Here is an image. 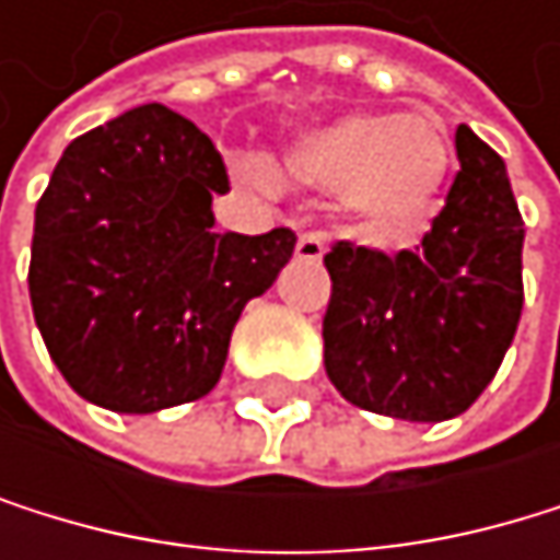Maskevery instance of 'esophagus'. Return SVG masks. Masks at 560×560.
I'll return each mask as SVG.
<instances>
[{
    "mask_svg": "<svg viewBox=\"0 0 560 560\" xmlns=\"http://www.w3.org/2000/svg\"><path fill=\"white\" fill-rule=\"evenodd\" d=\"M295 255L305 258V261H318L322 255H326V242H322V234L305 231L302 238H299V245H295Z\"/></svg>",
    "mask_w": 560,
    "mask_h": 560,
    "instance_id": "esophagus-1",
    "label": "esophagus"
}]
</instances>
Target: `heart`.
Segmentation results:
<instances>
[{
	"label": "heart",
	"instance_id": "1",
	"mask_svg": "<svg viewBox=\"0 0 560 560\" xmlns=\"http://www.w3.org/2000/svg\"><path fill=\"white\" fill-rule=\"evenodd\" d=\"M278 167L292 184L342 195L362 238L396 245L436 211L454 143L436 117L349 114L295 137Z\"/></svg>",
	"mask_w": 560,
	"mask_h": 560
}]
</instances>
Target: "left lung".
<instances>
[{
  "label": "left lung",
  "mask_w": 560,
  "mask_h": 560,
  "mask_svg": "<svg viewBox=\"0 0 560 560\" xmlns=\"http://www.w3.org/2000/svg\"><path fill=\"white\" fill-rule=\"evenodd\" d=\"M460 171L417 252L336 242L322 339L332 386L410 423L460 417L498 376L524 308V221L508 167L457 127Z\"/></svg>",
  "instance_id": "1"
}]
</instances>
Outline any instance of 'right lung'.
I'll return each instance as SVG.
<instances>
[{
  "label": "right lung",
  "instance_id": "obj_1",
  "mask_svg": "<svg viewBox=\"0 0 560 560\" xmlns=\"http://www.w3.org/2000/svg\"><path fill=\"white\" fill-rule=\"evenodd\" d=\"M228 171L211 137L164 103L77 137L36 205L30 299L83 399L158 413L221 380L242 308L278 278L295 231H214Z\"/></svg>",
  "mask_w": 560,
  "mask_h": 560
}]
</instances>
